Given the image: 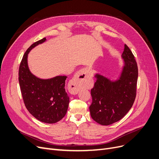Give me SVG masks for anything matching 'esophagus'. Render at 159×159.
<instances>
[{"mask_svg": "<svg viewBox=\"0 0 159 159\" xmlns=\"http://www.w3.org/2000/svg\"><path fill=\"white\" fill-rule=\"evenodd\" d=\"M91 84L92 78L89 74L88 70L84 68L76 73L75 77L70 82L69 87L72 93H78L81 89L87 87Z\"/></svg>", "mask_w": 159, "mask_h": 159, "instance_id": "1", "label": "esophagus"}]
</instances>
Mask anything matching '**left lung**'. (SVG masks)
Listing matches in <instances>:
<instances>
[{
  "instance_id": "obj_1",
  "label": "left lung",
  "mask_w": 159,
  "mask_h": 159,
  "mask_svg": "<svg viewBox=\"0 0 159 159\" xmlns=\"http://www.w3.org/2000/svg\"><path fill=\"white\" fill-rule=\"evenodd\" d=\"M123 65L117 79L96 73L94 87L91 89V116L102 125H110L119 121L130 110L136 98L138 76L134 56L125 45L121 55Z\"/></svg>"
}]
</instances>
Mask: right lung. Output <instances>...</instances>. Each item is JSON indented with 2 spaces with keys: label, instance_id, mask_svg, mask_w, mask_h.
<instances>
[{
  "label": "right lung",
  "instance_id": "obj_1",
  "mask_svg": "<svg viewBox=\"0 0 159 159\" xmlns=\"http://www.w3.org/2000/svg\"><path fill=\"white\" fill-rule=\"evenodd\" d=\"M46 41L43 38L34 43L25 53L19 69V83L29 113L41 122L53 124L64 117L68 110L70 100L65 88L67 76L41 79L31 73L28 65L29 52Z\"/></svg>",
  "mask_w": 159,
  "mask_h": 159
}]
</instances>
